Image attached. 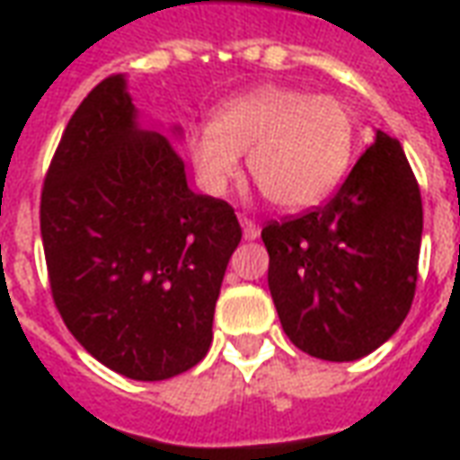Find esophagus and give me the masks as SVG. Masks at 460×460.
<instances>
[{"instance_id":"esophagus-1","label":"esophagus","mask_w":460,"mask_h":460,"mask_svg":"<svg viewBox=\"0 0 460 460\" xmlns=\"http://www.w3.org/2000/svg\"><path fill=\"white\" fill-rule=\"evenodd\" d=\"M241 229H243V239H249V241L259 239V234H261L259 224H256L253 219H249V217H241Z\"/></svg>"}]
</instances>
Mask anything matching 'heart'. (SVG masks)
Here are the masks:
<instances>
[{"label":"heart","mask_w":460,"mask_h":460,"mask_svg":"<svg viewBox=\"0 0 460 460\" xmlns=\"http://www.w3.org/2000/svg\"><path fill=\"white\" fill-rule=\"evenodd\" d=\"M357 137L345 101L269 84L231 98L209 125L194 128L187 155L201 190L219 197L239 177V155L249 152V174L261 194L279 209L303 211L345 181Z\"/></svg>","instance_id":"heart-1"}]
</instances>
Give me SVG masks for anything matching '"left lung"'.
<instances>
[{"label": "left lung", "instance_id": "obj_1", "mask_svg": "<svg viewBox=\"0 0 460 460\" xmlns=\"http://www.w3.org/2000/svg\"><path fill=\"white\" fill-rule=\"evenodd\" d=\"M421 229L414 172L399 140L376 130L328 204L261 231L290 342L328 362L385 345L414 300Z\"/></svg>", "mask_w": 460, "mask_h": 460}]
</instances>
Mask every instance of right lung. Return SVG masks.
<instances>
[{
    "label": "right lung",
    "instance_id": "1",
    "mask_svg": "<svg viewBox=\"0 0 460 460\" xmlns=\"http://www.w3.org/2000/svg\"><path fill=\"white\" fill-rule=\"evenodd\" d=\"M41 239L56 308L98 362L160 382L209 352L239 219L187 187L170 137L140 128L125 75L101 81L66 125Z\"/></svg>",
    "mask_w": 460,
    "mask_h": 460
}]
</instances>
